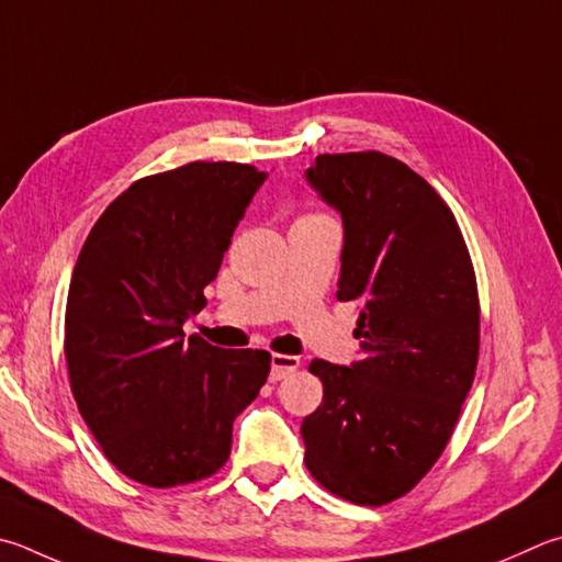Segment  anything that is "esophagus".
Masks as SVG:
<instances>
[{
  "label": "esophagus",
  "instance_id": "34e87169",
  "mask_svg": "<svg viewBox=\"0 0 562 562\" xmlns=\"http://www.w3.org/2000/svg\"><path fill=\"white\" fill-rule=\"evenodd\" d=\"M300 369V359L297 356H288V353H272L270 359V381H282L292 375Z\"/></svg>",
  "mask_w": 562,
  "mask_h": 562
}]
</instances>
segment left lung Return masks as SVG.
I'll list each match as a JSON object with an SVG mask.
<instances>
[{
	"instance_id": "8db88e82",
	"label": "left lung",
	"mask_w": 562,
	"mask_h": 562,
	"mask_svg": "<svg viewBox=\"0 0 562 562\" xmlns=\"http://www.w3.org/2000/svg\"><path fill=\"white\" fill-rule=\"evenodd\" d=\"M341 216V302H359L361 359H314L322 405L302 420L304 464L363 506L403 496L450 442L479 356L472 260L452 211L381 151L319 155L304 171Z\"/></svg>"
}]
</instances>
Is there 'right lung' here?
Segmentation results:
<instances>
[{"instance_id": "add662e5", "label": "right lung", "mask_w": 562, "mask_h": 562, "mask_svg": "<svg viewBox=\"0 0 562 562\" xmlns=\"http://www.w3.org/2000/svg\"><path fill=\"white\" fill-rule=\"evenodd\" d=\"M265 179L236 161L139 179L78 255L66 302L70 391L100 450L139 484L218 472L233 420L268 381V351H226L183 334Z\"/></svg>"}]
</instances>
